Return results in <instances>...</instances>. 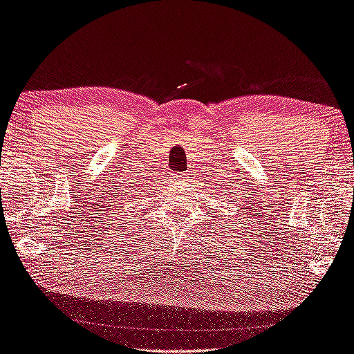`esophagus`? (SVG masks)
Here are the masks:
<instances>
[{"label":"esophagus","mask_w":354,"mask_h":354,"mask_svg":"<svg viewBox=\"0 0 354 354\" xmlns=\"http://www.w3.org/2000/svg\"><path fill=\"white\" fill-rule=\"evenodd\" d=\"M180 178H184L183 171H180V174H171V180H178V179H180Z\"/></svg>","instance_id":"esophagus-1"}]
</instances>
